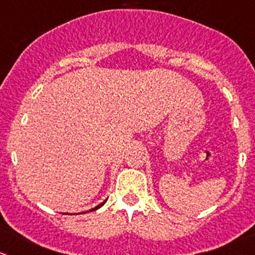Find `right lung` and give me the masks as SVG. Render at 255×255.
I'll return each instance as SVG.
<instances>
[{"instance_id":"obj_1","label":"right lung","mask_w":255,"mask_h":255,"mask_svg":"<svg viewBox=\"0 0 255 255\" xmlns=\"http://www.w3.org/2000/svg\"><path fill=\"white\" fill-rule=\"evenodd\" d=\"M105 202H106V200H105ZM105 202H104V203H101V204H99V205H98V207L93 208V209H90V210H89V212H94V210H98V209H99V208H100V207H103V205H104V204H105Z\"/></svg>"}]
</instances>
